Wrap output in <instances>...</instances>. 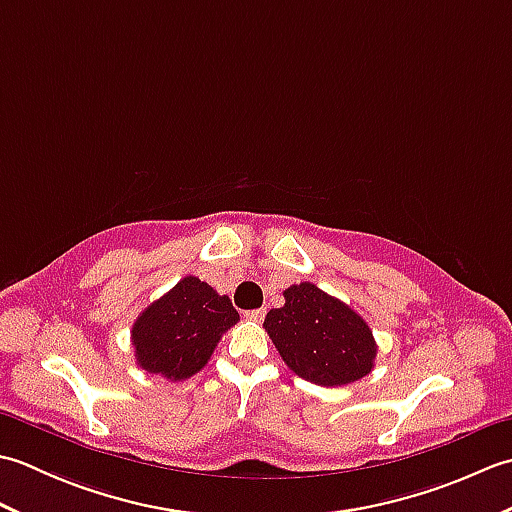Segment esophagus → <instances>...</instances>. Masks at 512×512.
Instances as JSON below:
<instances>
[{"label":"esophagus","mask_w":512,"mask_h":512,"mask_svg":"<svg viewBox=\"0 0 512 512\" xmlns=\"http://www.w3.org/2000/svg\"><path fill=\"white\" fill-rule=\"evenodd\" d=\"M244 317L248 319V321H264V317H266V308H257V310H248V312H244Z\"/></svg>","instance_id":"esophagus-1"}]
</instances>
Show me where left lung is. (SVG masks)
<instances>
[{"label": "left lung", "mask_w": 512, "mask_h": 512, "mask_svg": "<svg viewBox=\"0 0 512 512\" xmlns=\"http://www.w3.org/2000/svg\"><path fill=\"white\" fill-rule=\"evenodd\" d=\"M284 297V308L270 310L264 328L292 372L323 387L372 372L374 336L352 308L314 284L290 286Z\"/></svg>", "instance_id": "left-lung-1"}]
</instances>
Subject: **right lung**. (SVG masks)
<instances>
[{
	"label": "right lung",
	"mask_w": 512,
	"mask_h": 512,
	"mask_svg": "<svg viewBox=\"0 0 512 512\" xmlns=\"http://www.w3.org/2000/svg\"><path fill=\"white\" fill-rule=\"evenodd\" d=\"M237 319L231 299L220 297L198 277H184L136 319V361L169 380L189 378L206 365L222 332Z\"/></svg>",
	"instance_id": "add662e5"
}]
</instances>
